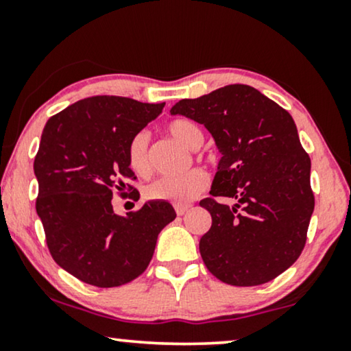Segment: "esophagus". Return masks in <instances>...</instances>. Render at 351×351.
<instances>
[{
  "label": "esophagus",
  "mask_w": 351,
  "mask_h": 351,
  "mask_svg": "<svg viewBox=\"0 0 351 351\" xmlns=\"http://www.w3.org/2000/svg\"><path fill=\"white\" fill-rule=\"evenodd\" d=\"M189 209H190L189 204H177V206H176V213H177V215H184Z\"/></svg>",
  "instance_id": "34e87169"
}]
</instances>
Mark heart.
I'll use <instances>...</instances> for the list:
<instances>
[{
  "mask_svg": "<svg viewBox=\"0 0 351 351\" xmlns=\"http://www.w3.org/2000/svg\"><path fill=\"white\" fill-rule=\"evenodd\" d=\"M167 134L184 145L195 150L203 143V132L190 119H174L167 124ZM128 161L131 169L138 176H148L152 171L147 132H138L128 147ZM209 179L204 171L191 169L180 176L158 177L145 186V196L153 201H167L172 204H186L208 189Z\"/></svg>",
  "mask_w": 351,
  "mask_h": 351,
  "instance_id": "b5f03b06",
  "label": "heart"
}]
</instances>
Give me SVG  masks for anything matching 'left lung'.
Listing matches in <instances>:
<instances>
[{"label":"left lung","mask_w":351,"mask_h":351,"mask_svg":"<svg viewBox=\"0 0 351 351\" xmlns=\"http://www.w3.org/2000/svg\"><path fill=\"white\" fill-rule=\"evenodd\" d=\"M172 114L204 124L222 153L210 198L213 225L199 239L204 265L232 286H258L286 271L304 251L315 209L311 161L294 119L246 84L179 100ZM235 199L234 206L215 197Z\"/></svg>","instance_id":"1"}]
</instances>
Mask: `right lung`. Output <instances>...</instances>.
I'll return each instance as SVG.
<instances>
[{
    "instance_id": "obj_1",
    "label": "right lung",
    "mask_w": 351,
    "mask_h": 351,
    "mask_svg": "<svg viewBox=\"0 0 351 351\" xmlns=\"http://www.w3.org/2000/svg\"><path fill=\"white\" fill-rule=\"evenodd\" d=\"M118 95L78 100L46 123L35 156L36 213L51 256L88 285L117 287L141 276L158 234L176 219L166 201H147L126 215L114 214V191L134 186L128 161L132 137L162 112ZM134 193H138L134 190Z\"/></svg>"
}]
</instances>
